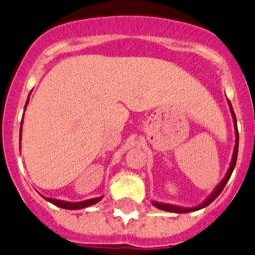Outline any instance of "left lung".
Returning <instances> with one entry per match:
<instances>
[{"instance_id": "8db88e82", "label": "left lung", "mask_w": 255, "mask_h": 255, "mask_svg": "<svg viewBox=\"0 0 255 255\" xmlns=\"http://www.w3.org/2000/svg\"><path fill=\"white\" fill-rule=\"evenodd\" d=\"M227 102H228V106H230L231 114H232V118H233V124H235V130H236V145H235V149H233L232 161H231L230 168H228V170H227V173H226L225 178L221 180V182H220V184L217 185L216 188L214 189V191H212V193L210 194L209 196H207L205 200H204V203H201L200 205L194 206V207H182V206H177V205H170V204L157 203V201H152V204H153V206H156L157 209L164 210V211H168V212H175V214H186V212L198 211V210L204 209V207L209 206L210 204H211L212 201H214L215 199H216L217 196H219L220 194H221V191L224 190L225 185L227 184L228 179H230V178H231V174H232L233 169H235V167H236V162H237V154H238V140H240V137H238L237 120H236L235 112H233V108H232V104H231V102H230V101H227Z\"/></svg>"}]
</instances>
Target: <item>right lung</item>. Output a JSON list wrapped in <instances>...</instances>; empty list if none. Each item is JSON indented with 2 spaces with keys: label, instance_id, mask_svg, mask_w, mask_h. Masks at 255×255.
Returning a JSON list of instances; mask_svg holds the SVG:
<instances>
[{
  "label": "right lung",
  "instance_id": "add662e5",
  "mask_svg": "<svg viewBox=\"0 0 255 255\" xmlns=\"http://www.w3.org/2000/svg\"><path fill=\"white\" fill-rule=\"evenodd\" d=\"M28 106V101L27 103H25V107ZM20 133H22V127H20ZM19 133V141H20V137H22V135ZM20 145V143H19ZM20 147V146H19ZM44 199H45L46 201H49V203L54 204L55 206H59L61 207V209H67V210H80V209H85V207H88V206H92L94 205V204H97L98 201L102 200V198L103 196H99V198H94V199H89V200H85V201H78V203H70V201H64V200H57V199H51V198H45V196H43Z\"/></svg>",
  "mask_w": 255,
  "mask_h": 255
}]
</instances>
